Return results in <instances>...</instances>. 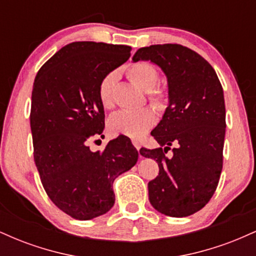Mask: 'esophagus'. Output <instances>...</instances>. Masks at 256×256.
Instances as JSON below:
<instances>
[{
	"label": "esophagus",
	"instance_id": "esophagus-1",
	"mask_svg": "<svg viewBox=\"0 0 256 256\" xmlns=\"http://www.w3.org/2000/svg\"><path fill=\"white\" fill-rule=\"evenodd\" d=\"M132 144H134V146H136V149H137V150H140V143L138 142V140H132Z\"/></svg>",
	"mask_w": 256,
	"mask_h": 256
}]
</instances>
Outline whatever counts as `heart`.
I'll list each match as a JSON object with an SVG mask.
<instances>
[{"mask_svg": "<svg viewBox=\"0 0 256 256\" xmlns=\"http://www.w3.org/2000/svg\"><path fill=\"white\" fill-rule=\"evenodd\" d=\"M128 77L140 89L149 94L152 104L156 108H161L165 102L162 91L155 90L158 73L154 66L148 62H137L128 67ZM118 74L116 72L108 73L102 79L98 86V98L106 110H110L114 106V88ZM155 116L150 110H140L137 112H119L108 120V128L113 134H124L131 138H140L154 125Z\"/></svg>", "mask_w": 256, "mask_h": 256, "instance_id": "heart-1", "label": "heart"}]
</instances>
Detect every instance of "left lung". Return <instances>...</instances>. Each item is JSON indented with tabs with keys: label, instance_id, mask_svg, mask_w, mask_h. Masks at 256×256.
Segmentation results:
<instances>
[{
	"label": "left lung",
	"instance_id": "left-lung-1",
	"mask_svg": "<svg viewBox=\"0 0 256 256\" xmlns=\"http://www.w3.org/2000/svg\"><path fill=\"white\" fill-rule=\"evenodd\" d=\"M132 61L160 67L168 89V106L152 131L160 146L140 150L158 165V176L148 183L149 201L165 216H192L212 198L222 170L226 124L222 84L201 55L179 44L144 46ZM172 144L176 148L168 158L164 152Z\"/></svg>",
	"mask_w": 256,
	"mask_h": 256
}]
</instances>
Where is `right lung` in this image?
<instances>
[{
    "mask_svg": "<svg viewBox=\"0 0 256 256\" xmlns=\"http://www.w3.org/2000/svg\"><path fill=\"white\" fill-rule=\"evenodd\" d=\"M130 52L122 44L73 42L55 52L34 78L30 114L34 164L49 198L77 220L107 213L116 202L114 179L138 160L128 137L110 140L102 152L88 146L104 128L100 83L128 60Z\"/></svg>",
    "mask_w": 256,
    "mask_h": 256,
    "instance_id": "add662e5",
    "label": "right lung"
}]
</instances>
